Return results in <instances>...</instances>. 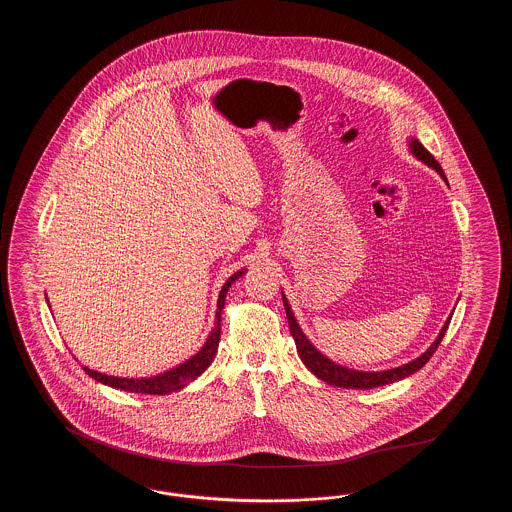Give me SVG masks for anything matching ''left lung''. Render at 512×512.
<instances>
[{"label": "left lung", "instance_id": "left-lung-1", "mask_svg": "<svg viewBox=\"0 0 512 512\" xmlns=\"http://www.w3.org/2000/svg\"><path fill=\"white\" fill-rule=\"evenodd\" d=\"M409 149H411L413 157L422 161L424 165H428L430 169H434L447 182V178L441 171L438 161L434 159V155L422 146L416 138L409 140ZM282 301H284L286 317L290 322V332H292L293 341H295V347H297V353H299V359L303 361V365L307 366L317 376L318 380H322L330 386H336V388H345V390H372V388L393 384V382H399V380L411 376L416 370H420L422 366L426 365L430 361V357L436 353L439 343L447 332V326L451 322V317L445 320V324L439 330L438 338L432 341V345L413 361H409L405 365L395 366V368H388V370H376V372L372 370L370 372V370H355V368L338 365L332 359H328L324 353H320L317 347L305 336V332L301 330L297 318L293 315L292 305L288 303V297L284 292H282Z\"/></svg>", "mask_w": 512, "mask_h": 512}]
</instances>
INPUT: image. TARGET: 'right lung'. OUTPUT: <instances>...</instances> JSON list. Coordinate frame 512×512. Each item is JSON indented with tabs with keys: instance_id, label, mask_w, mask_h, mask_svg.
Segmentation results:
<instances>
[{
	"instance_id": "add662e5",
	"label": "right lung",
	"mask_w": 512,
	"mask_h": 512,
	"mask_svg": "<svg viewBox=\"0 0 512 512\" xmlns=\"http://www.w3.org/2000/svg\"><path fill=\"white\" fill-rule=\"evenodd\" d=\"M247 268H242L238 272H234L226 282L224 286L220 288L219 301H217V315H215V326L211 328L209 336L205 343L201 345V349L192 355L190 359H186L184 363L180 365L172 366L165 372H159L155 376H144V378H122V376H111V374H105V372H98V370H92L88 366H82L86 370L88 376H92L96 382L103 384V386H109V388H115V390L130 391V393H149V395H167L172 391H180L182 388H186L190 382L197 380L209 365L213 363L215 355H217V349H219L220 341V315H222V309H224V301H226V293L230 290V286L242 278ZM48 301V299H46Z\"/></svg>"
}]
</instances>
